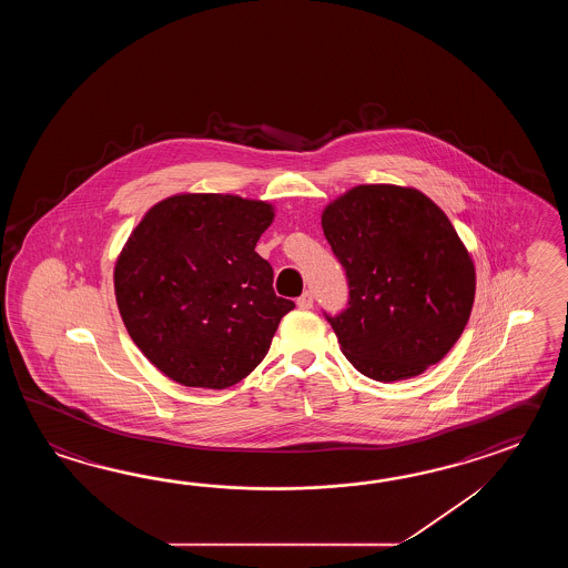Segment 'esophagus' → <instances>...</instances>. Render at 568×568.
Listing matches in <instances>:
<instances>
[{
  "instance_id": "esophagus-1",
  "label": "esophagus",
  "mask_w": 568,
  "mask_h": 568,
  "mask_svg": "<svg viewBox=\"0 0 568 568\" xmlns=\"http://www.w3.org/2000/svg\"><path fill=\"white\" fill-rule=\"evenodd\" d=\"M298 308H313V294L311 292H304L301 298L296 301Z\"/></svg>"
}]
</instances>
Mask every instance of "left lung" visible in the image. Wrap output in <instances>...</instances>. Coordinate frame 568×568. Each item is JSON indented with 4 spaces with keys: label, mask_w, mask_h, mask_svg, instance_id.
<instances>
[{
    "label": "left lung",
    "mask_w": 568,
    "mask_h": 568,
    "mask_svg": "<svg viewBox=\"0 0 568 568\" xmlns=\"http://www.w3.org/2000/svg\"><path fill=\"white\" fill-rule=\"evenodd\" d=\"M345 267L349 304L328 316L341 351L375 382L423 374L459 341L475 301V266L453 223L426 194L362 184L323 211Z\"/></svg>",
    "instance_id": "left-lung-1"
}]
</instances>
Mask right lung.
I'll return each instance as SVG.
<instances>
[{"label": "right lung", "mask_w": 568, "mask_h": 568, "mask_svg": "<svg viewBox=\"0 0 568 568\" xmlns=\"http://www.w3.org/2000/svg\"><path fill=\"white\" fill-rule=\"evenodd\" d=\"M274 206L237 194H174L123 245L115 301L150 363L186 387L225 389L254 372L294 302L276 296L255 243Z\"/></svg>", "instance_id": "right-lung-1"}]
</instances>
